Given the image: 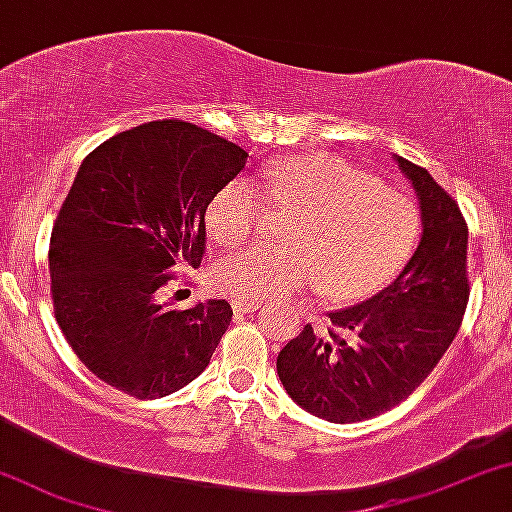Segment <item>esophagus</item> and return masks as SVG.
Returning <instances> with one entry per match:
<instances>
[{"label":"esophagus","instance_id":"esophagus-1","mask_svg":"<svg viewBox=\"0 0 512 512\" xmlns=\"http://www.w3.org/2000/svg\"><path fill=\"white\" fill-rule=\"evenodd\" d=\"M231 304H234V312L236 314H252V312H257V309L262 307L260 302H255V300H231Z\"/></svg>","mask_w":512,"mask_h":512}]
</instances>
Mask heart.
Returning a JSON list of instances; mask_svg holds the SVG:
<instances>
[{"label": "heart", "instance_id": "1", "mask_svg": "<svg viewBox=\"0 0 512 512\" xmlns=\"http://www.w3.org/2000/svg\"><path fill=\"white\" fill-rule=\"evenodd\" d=\"M264 196L297 217L288 245H255L217 264V286L238 300H276L312 281L331 300H359L397 274L418 238L416 203L335 155L278 160L264 172ZM262 222L260 193L243 179L208 208L210 234L226 245L243 243Z\"/></svg>", "mask_w": 512, "mask_h": 512}]
</instances>
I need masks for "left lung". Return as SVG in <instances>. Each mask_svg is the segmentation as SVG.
<instances>
[{
	"label": "left lung",
	"instance_id": "obj_1",
	"mask_svg": "<svg viewBox=\"0 0 512 512\" xmlns=\"http://www.w3.org/2000/svg\"><path fill=\"white\" fill-rule=\"evenodd\" d=\"M394 160L423 224L411 260L378 295L328 314L335 331L304 326L276 359L290 399L328 423L380 416L409 397L454 342L468 304V226L456 200L428 170Z\"/></svg>",
	"mask_w": 512,
	"mask_h": 512
}]
</instances>
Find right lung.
<instances>
[{
	"instance_id": "right-lung-1",
	"label": "right lung",
	"mask_w": 512,
	"mask_h": 512,
	"mask_svg": "<svg viewBox=\"0 0 512 512\" xmlns=\"http://www.w3.org/2000/svg\"><path fill=\"white\" fill-rule=\"evenodd\" d=\"M248 153L191 122L158 120L84 158L49 245L54 314L96 378L158 399L198 378L231 323V304L170 309L172 267H198L205 210Z\"/></svg>"
}]
</instances>
